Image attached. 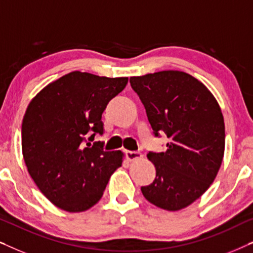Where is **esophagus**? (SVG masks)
<instances>
[{"label":"esophagus","instance_id":"1","mask_svg":"<svg viewBox=\"0 0 253 253\" xmlns=\"http://www.w3.org/2000/svg\"><path fill=\"white\" fill-rule=\"evenodd\" d=\"M126 157L129 161H134V160H137V159L143 157V155H141V153H139V152L127 151V152H126Z\"/></svg>","mask_w":253,"mask_h":253}]
</instances>
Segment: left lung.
Wrapping results in <instances>:
<instances>
[{
    "label": "left lung",
    "mask_w": 253,
    "mask_h": 253,
    "mask_svg": "<svg viewBox=\"0 0 253 253\" xmlns=\"http://www.w3.org/2000/svg\"><path fill=\"white\" fill-rule=\"evenodd\" d=\"M155 137L165 133L167 151L150 152L157 176L141 186L145 198L167 211H178L199 198L216 177L224 153L220 106L203 83L177 70L130 78Z\"/></svg>",
    "instance_id": "obj_1"
}]
</instances>
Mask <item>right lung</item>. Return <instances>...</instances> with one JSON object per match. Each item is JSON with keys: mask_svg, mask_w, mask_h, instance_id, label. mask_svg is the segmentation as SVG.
Returning <instances> with one entry per match:
<instances>
[{"mask_svg": "<svg viewBox=\"0 0 253 253\" xmlns=\"http://www.w3.org/2000/svg\"><path fill=\"white\" fill-rule=\"evenodd\" d=\"M126 84L127 77L74 71L30 102L22 124L24 161L55 206L71 213L91 209L122 166V152H106L103 141H90L103 134V110Z\"/></svg>", "mask_w": 253, "mask_h": 253, "instance_id": "obj_1", "label": "right lung"}]
</instances>
